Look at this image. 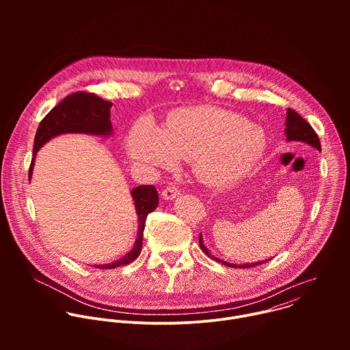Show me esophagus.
<instances>
[{
  "mask_svg": "<svg viewBox=\"0 0 350 350\" xmlns=\"http://www.w3.org/2000/svg\"><path fill=\"white\" fill-rule=\"evenodd\" d=\"M180 193H181V191L174 185H169L162 191V196H163V199H166V201H172V199L177 198Z\"/></svg>",
  "mask_w": 350,
  "mask_h": 350,
  "instance_id": "34e87169",
  "label": "esophagus"
}]
</instances>
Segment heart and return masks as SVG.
<instances>
[{
    "label": "heart",
    "mask_w": 350,
    "mask_h": 350,
    "mask_svg": "<svg viewBox=\"0 0 350 350\" xmlns=\"http://www.w3.org/2000/svg\"><path fill=\"white\" fill-rule=\"evenodd\" d=\"M263 131L230 111L198 107L174 112L165 129L139 120L131 130L129 149L141 163L172 167L177 159L193 161L198 177L221 185L243 174L262 155Z\"/></svg>",
    "instance_id": "1"
}]
</instances>
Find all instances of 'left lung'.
<instances>
[{"instance_id": "1", "label": "left lung", "mask_w": 350, "mask_h": 350, "mask_svg": "<svg viewBox=\"0 0 350 350\" xmlns=\"http://www.w3.org/2000/svg\"><path fill=\"white\" fill-rule=\"evenodd\" d=\"M285 134H286V139L288 141H302V142H306L314 148H317L319 151H321V144H320V139H319V135L317 133L314 131V129L301 116L299 113H296L293 109H289L286 111V119H285ZM199 246H201V249L204 251L205 255H208L211 259H215L216 262H220L226 266H230V267H239V269H249V267H255V266H259V265H263L266 263L267 260H263V262H258V263H246V265H241V266H237V265H231L228 262H224V260H220L217 258H215L211 251H208V247H205L204 245V241H202V237L201 234H199ZM271 260V259H269Z\"/></svg>"}]
</instances>
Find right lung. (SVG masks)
<instances>
[{"label": "right lung", "instance_id": "obj_1", "mask_svg": "<svg viewBox=\"0 0 350 350\" xmlns=\"http://www.w3.org/2000/svg\"><path fill=\"white\" fill-rule=\"evenodd\" d=\"M111 107L112 103L99 98L94 92L77 91L65 96L62 101L49 111L45 118L40 122L34 137L33 155L38 149L53 137L64 133H87L96 135H107L112 133L111 123ZM34 166V158L29 167V178L31 177ZM135 212L138 215V237L134 247L122 259L111 265H99L96 269H115L126 266L134 262L142 247V234L145 228L146 216L151 213L159 204V195L155 185H139L131 191Z\"/></svg>", "mask_w": 350, "mask_h": 350}]
</instances>
